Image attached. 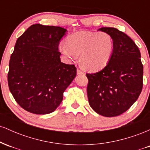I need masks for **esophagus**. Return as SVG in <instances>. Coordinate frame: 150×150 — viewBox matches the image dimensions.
Returning <instances> with one entry per match:
<instances>
[{"mask_svg": "<svg viewBox=\"0 0 150 150\" xmlns=\"http://www.w3.org/2000/svg\"><path fill=\"white\" fill-rule=\"evenodd\" d=\"M77 75H83V74H85V73L83 71H82L80 68H77Z\"/></svg>", "mask_w": 150, "mask_h": 150, "instance_id": "esophagus-1", "label": "esophagus"}]
</instances>
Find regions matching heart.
I'll list each match as a JSON object with an SVG mask.
<instances>
[{
    "instance_id": "heart-1",
    "label": "heart",
    "mask_w": 150,
    "mask_h": 150,
    "mask_svg": "<svg viewBox=\"0 0 150 150\" xmlns=\"http://www.w3.org/2000/svg\"><path fill=\"white\" fill-rule=\"evenodd\" d=\"M114 42L107 32L80 31L70 34L61 51L70 60L80 56V64L84 69L95 72L106 67L112 56Z\"/></svg>"
}]
</instances>
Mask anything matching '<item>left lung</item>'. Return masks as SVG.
Wrapping results in <instances>:
<instances>
[{"instance_id": "obj_1", "label": "left lung", "mask_w": 150, "mask_h": 150, "mask_svg": "<svg viewBox=\"0 0 150 150\" xmlns=\"http://www.w3.org/2000/svg\"><path fill=\"white\" fill-rule=\"evenodd\" d=\"M99 31L112 37L114 48L109 63L100 71L87 73L89 105L106 117L119 116L135 103L143 86L140 50L127 34L113 27Z\"/></svg>"}]
</instances>
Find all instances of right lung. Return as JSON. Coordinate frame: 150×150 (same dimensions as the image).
<instances>
[{
	"label": "right lung",
	"mask_w": 150,
	"mask_h": 150,
	"mask_svg": "<svg viewBox=\"0 0 150 150\" xmlns=\"http://www.w3.org/2000/svg\"><path fill=\"white\" fill-rule=\"evenodd\" d=\"M66 30L36 24L18 38L8 73L10 92L22 108L34 114L56 109L76 76L74 65L62 63L58 45Z\"/></svg>",
	"instance_id": "add662e5"
}]
</instances>
